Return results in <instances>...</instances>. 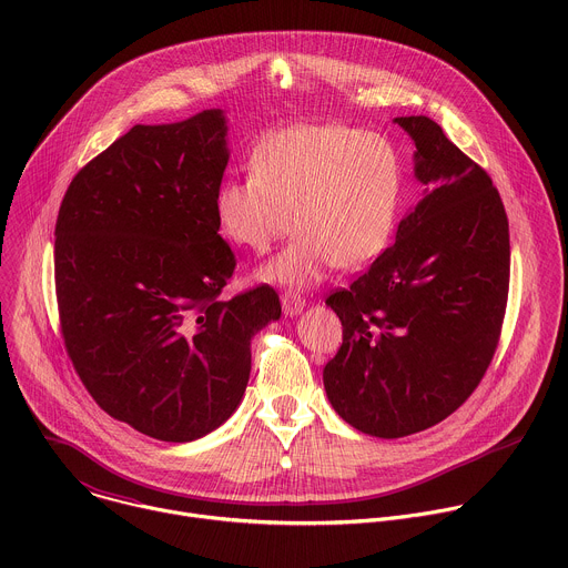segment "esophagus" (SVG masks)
I'll return each instance as SVG.
<instances>
[{"instance_id": "1", "label": "esophagus", "mask_w": 568, "mask_h": 568, "mask_svg": "<svg viewBox=\"0 0 568 568\" xmlns=\"http://www.w3.org/2000/svg\"><path fill=\"white\" fill-rule=\"evenodd\" d=\"M281 305H283V312H285V314L296 316V314H301V312H303V307H305V298H301V294H296V292L287 290V292H283V296H281Z\"/></svg>"}]
</instances>
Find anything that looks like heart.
<instances>
[{"mask_svg":"<svg viewBox=\"0 0 568 568\" xmlns=\"http://www.w3.org/2000/svg\"><path fill=\"white\" fill-rule=\"evenodd\" d=\"M404 193L397 148L377 132L348 125H294L265 139L252 173L215 191L220 233L240 250L267 252L298 233L258 276L305 287L333 267L362 270L377 261L395 233Z\"/></svg>","mask_w":568,"mask_h":568,"instance_id":"heart-1","label":"heart"}]
</instances>
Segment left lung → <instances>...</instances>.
<instances>
[{
	"mask_svg": "<svg viewBox=\"0 0 568 568\" xmlns=\"http://www.w3.org/2000/svg\"><path fill=\"white\" fill-rule=\"evenodd\" d=\"M432 186L390 245L326 303L344 326L323 368L333 409L357 432L402 438L452 416L488 371L508 303V215L490 175L429 116H397Z\"/></svg>",
	"mask_w": 568,
	"mask_h": 568,
	"instance_id": "8db88e82",
	"label": "left lung"
}]
</instances>
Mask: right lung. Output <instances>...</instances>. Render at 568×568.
Here are the masks:
<instances>
[{
	"mask_svg": "<svg viewBox=\"0 0 568 568\" xmlns=\"http://www.w3.org/2000/svg\"><path fill=\"white\" fill-rule=\"evenodd\" d=\"M226 119L204 110L134 125L71 180L55 222V296L67 355L99 407L166 443L237 409L252 337L281 316L274 287L233 298L217 233Z\"/></svg>",
	"mask_w": 568,
	"mask_h": 568,
	"instance_id": "right-lung-1",
	"label": "right lung"
}]
</instances>
